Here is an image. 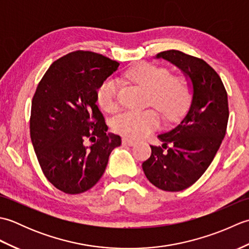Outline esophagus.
<instances>
[{"label": "esophagus", "mask_w": 249, "mask_h": 249, "mask_svg": "<svg viewBox=\"0 0 249 249\" xmlns=\"http://www.w3.org/2000/svg\"><path fill=\"white\" fill-rule=\"evenodd\" d=\"M123 143L127 144L129 146H133V145H135L137 143V141L134 140V139H130V138H124L123 139Z\"/></svg>", "instance_id": "34e87169"}]
</instances>
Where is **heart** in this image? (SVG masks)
I'll list each match as a JSON object with an SVG mask.
<instances>
[{
  "label": "heart",
  "mask_w": 249,
  "mask_h": 249,
  "mask_svg": "<svg viewBox=\"0 0 249 249\" xmlns=\"http://www.w3.org/2000/svg\"><path fill=\"white\" fill-rule=\"evenodd\" d=\"M131 81L149 92V104L167 119L181 115L190 102V87L183 76H170L165 67L141 64L127 72ZM119 81L109 77L97 89L98 104L108 112L118 108ZM160 125V115L154 110H129L116 116L113 127L121 134L134 138L145 136Z\"/></svg>",
  "instance_id": "heart-1"
}]
</instances>
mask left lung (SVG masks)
<instances>
[{
	"instance_id": "obj_1",
	"label": "left lung",
	"mask_w": 249,
	"mask_h": 249,
	"mask_svg": "<svg viewBox=\"0 0 249 249\" xmlns=\"http://www.w3.org/2000/svg\"><path fill=\"white\" fill-rule=\"evenodd\" d=\"M177 66L189 81L192 102L181 121L158 135L161 146L142 163L147 179L161 190L179 192L197 182L209 168L225 138L228 96L218 73L208 63L178 50L158 53Z\"/></svg>"
}]
</instances>
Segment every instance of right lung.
I'll use <instances>...</instances> for the list:
<instances>
[{
	"instance_id": "right-lung-1",
	"label": "right lung",
	"mask_w": 249,
	"mask_h": 249,
	"mask_svg": "<svg viewBox=\"0 0 249 249\" xmlns=\"http://www.w3.org/2000/svg\"><path fill=\"white\" fill-rule=\"evenodd\" d=\"M120 63L76 51L52 63L32 99L30 136L47 179L70 195L87 192L107 167L121 137L108 134L97 89ZM89 139L93 143L88 146Z\"/></svg>"
}]
</instances>
